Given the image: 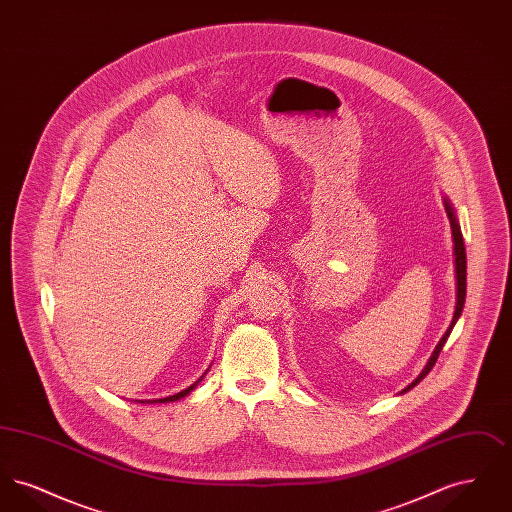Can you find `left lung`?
<instances>
[{
  "instance_id": "8db88e82",
  "label": "left lung",
  "mask_w": 512,
  "mask_h": 512,
  "mask_svg": "<svg viewBox=\"0 0 512 512\" xmlns=\"http://www.w3.org/2000/svg\"><path fill=\"white\" fill-rule=\"evenodd\" d=\"M443 205H445V211H447V217H449V222H451V236H453V255H455V278H457V303H455V313H453V320H451V324H449V328H447V332L441 336V340L438 341V345H436V349H434V353H432V357L428 359V363L426 366L422 368V372L414 378L413 382L405 388V390L401 391V393H405V391L413 390L414 386L434 368L436 365V361H438L439 351H441V347L445 345V341L449 338V334H451V330H453V326L457 324V320L461 317V313H463L464 307V299H466V251H464V242H463V232H461V226H459V219H457V215H455V209H453V205H451V201H449V197L445 195L443 197Z\"/></svg>"
}]
</instances>
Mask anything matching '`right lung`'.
I'll use <instances>...</instances> for the list:
<instances>
[{
	"label": "right lung",
	"instance_id": "right-lung-1",
	"mask_svg": "<svg viewBox=\"0 0 512 512\" xmlns=\"http://www.w3.org/2000/svg\"><path fill=\"white\" fill-rule=\"evenodd\" d=\"M209 370V368H207ZM205 376V374H203ZM203 376L195 382V384H192L190 388H186V390L178 391V393H174V395H169V397H163V399H151V401H140V403H172V401H178V399H182V397H186L190 391L194 390L195 386L203 380ZM138 401V399H136Z\"/></svg>",
	"mask_w": 512,
	"mask_h": 512
}]
</instances>
